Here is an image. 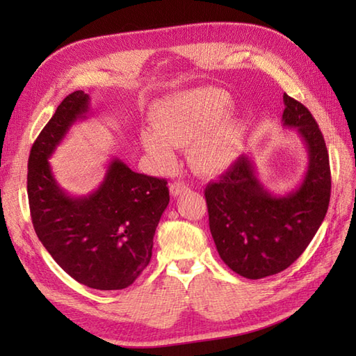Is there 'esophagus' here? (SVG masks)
Segmentation results:
<instances>
[{
	"instance_id": "obj_1",
	"label": "esophagus",
	"mask_w": 356,
	"mask_h": 356,
	"mask_svg": "<svg viewBox=\"0 0 356 356\" xmlns=\"http://www.w3.org/2000/svg\"><path fill=\"white\" fill-rule=\"evenodd\" d=\"M188 191V186L184 182H174L170 186V193L172 197H177L180 194H185Z\"/></svg>"
}]
</instances>
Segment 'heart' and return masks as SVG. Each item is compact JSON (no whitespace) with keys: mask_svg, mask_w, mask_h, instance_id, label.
<instances>
[{"mask_svg":"<svg viewBox=\"0 0 356 356\" xmlns=\"http://www.w3.org/2000/svg\"><path fill=\"white\" fill-rule=\"evenodd\" d=\"M231 96L220 88L200 87L165 97L153 110L154 128L140 134L142 147L157 170L176 161V148L188 147L191 168L211 176L236 161L246 136V122L228 113Z\"/></svg>","mask_w":356,"mask_h":356,"instance_id":"heart-1","label":"heart"}]
</instances>
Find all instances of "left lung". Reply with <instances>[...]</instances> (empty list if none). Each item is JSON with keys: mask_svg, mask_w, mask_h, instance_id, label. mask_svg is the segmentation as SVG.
Segmentation results:
<instances>
[{"mask_svg": "<svg viewBox=\"0 0 356 356\" xmlns=\"http://www.w3.org/2000/svg\"><path fill=\"white\" fill-rule=\"evenodd\" d=\"M283 102V127L295 128L307 151L301 184L284 195L270 193L257 177L251 157L241 156L205 190L218 255L251 280L289 268L312 241L330 200L329 154L318 124L303 104L286 93Z\"/></svg>", "mask_w": 356, "mask_h": 356, "instance_id": "8db88e82", "label": "left lung"}]
</instances>
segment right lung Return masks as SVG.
I'll return each instance as SVG.
<instances>
[{
  "label": "right lung",
  "instance_id": "add662e5",
  "mask_svg": "<svg viewBox=\"0 0 356 356\" xmlns=\"http://www.w3.org/2000/svg\"><path fill=\"white\" fill-rule=\"evenodd\" d=\"M88 111L90 96L73 92L35 140L27 172L30 216L38 238L72 278L92 289H125L148 266L170 191L165 179L134 172L118 157L95 191L79 197L64 191L49 159Z\"/></svg>",
  "mask_w": 356,
  "mask_h": 356
}]
</instances>
